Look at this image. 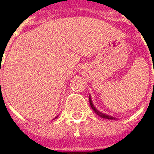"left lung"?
Segmentation results:
<instances>
[{
  "instance_id": "1",
  "label": "left lung",
  "mask_w": 154,
  "mask_h": 154,
  "mask_svg": "<svg viewBox=\"0 0 154 154\" xmlns=\"http://www.w3.org/2000/svg\"><path fill=\"white\" fill-rule=\"evenodd\" d=\"M89 101H90V105H91V107L92 108V110L95 111V114H97V115L100 116L101 118H105V119H108V120H115V117H113V116H108L106 114H103L102 112H100L99 111H97V109L94 106V105L92 103V100H91V96H90V98H89Z\"/></svg>"
}]
</instances>
